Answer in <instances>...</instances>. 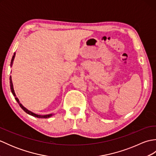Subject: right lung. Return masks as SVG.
<instances>
[{
  "label": "right lung",
  "mask_w": 156,
  "mask_h": 156,
  "mask_svg": "<svg viewBox=\"0 0 156 156\" xmlns=\"http://www.w3.org/2000/svg\"><path fill=\"white\" fill-rule=\"evenodd\" d=\"M15 53L14 54V55H13L12 58L11 62V66H12V63H13V60H14V58H15ZM9 80H10V87H11V90L13 96H14V97H15V100L16 101V102H18L19 105V106H20V107H21V108L23 109V111H24L25 112H27V114L30 115H32V116H34V117H37V118H45V119H46V118H49V117H51V116H52V115H51V114H50V115H36V114L34 113V112H31L30 111H29L28 109H27V108H26L25 107H23V106L21 103H20V102H19V100L18 99V98L16 97V94H15V93L14 89H13V85H12V82L11 76H10Z\"/></svg>",
  "instance_id": "right-lung-1"
}]
</instances>
